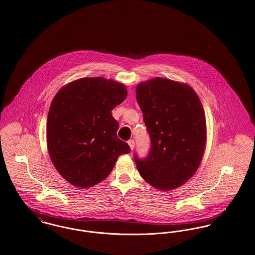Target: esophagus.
<instances>
[{"label": "esophagus", "mask_w": 255, "mask_h": 255, "mask_svg": "<svg viewBox=\"0 0 255 255\" xmlns=\"http://www.w3.org/2000/svg\"><path fill=\"white\" fill-rule=\"evenodd\" d=\"M128 143V145H129L130 148H131V149H133L134 147H135V141H134L133 139L129 140Z\"/></svg>", "instance_id": "1"}]
</instances>
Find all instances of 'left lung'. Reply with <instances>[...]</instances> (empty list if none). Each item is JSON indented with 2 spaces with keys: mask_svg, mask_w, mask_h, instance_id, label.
Instances as JSON below:
<instances>
[{
  "mask_svg": "<svg viewBox=\"0 0 255 255\" xmlns=\"http://www.w3.org/2000/svg\"><path fill=\"white\" fill-rule=\"evenodd\" d=\"M136 100L151 145L146 158L134 155L138 172L156 189L179 187L198 170L205 147L201 101L189 85L163 78L139 83Z\"/></svg>",
  "mask_w": 255,
  "mask_h": 255,
  "instance_id": "obj_1",
  "label": "left lung"
}]
</instances>
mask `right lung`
<instances>
[{
    "mask_svg": "<svg viewBox=\"0 0 255 255\" xmlns=\"http://www.w3.org/2000/svg\"><path fill=\"white\" fill-rule=\"evenodd\" d=\"M124 84L104 78H84L54 96L47 120V145L62 177L88 188L108 177L117 158L130 152L117 136L111 111L127 98Z\"/></svg>",
    "mask_w": 255,
    "mask_h": 255,
    "instance_id": "1",
    "label": "right lung"
}]
</instances>
